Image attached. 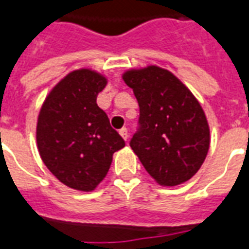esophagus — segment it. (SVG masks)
<instances>
[{"instance_id": "34e87169", "label": "esophagus", "mask_w": 249, "mask_h": 249, "mask_svg": "<svg viewBox=\"0 0 249 249\" xmlns=\"http://www.w3.org/2000/svg\"><path fill=\"white\" fill-rule=\"evenodd\" d=\"M120 135H121V137H123L125 141L128 140V136H129V133H128V129H126V128H121V129H120Z\"/></svg>"}]
</instances>
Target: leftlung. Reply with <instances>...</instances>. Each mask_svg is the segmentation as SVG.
Masks as SVG:
<instances>
[{"label": "left lung", "mask_w": 249, "mask_h": 249, "mask_svg": "<svg viewBox=\"0 0 249 249\" xmlns=\"http://www.w3.org/2000/svg\"><path fill=\"white\" fill-rule=\"evenodd\" d=\"M123 78L140 107L130 148L160 185L188 181L209 149V126L201 105L178 77L159 66L125 71Z\"/></svg>", "instance_id": "8db88e82"}]
</instances>
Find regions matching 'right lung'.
Listing matches in <instances>:
<instances>
[{"label":"right lung","mask_w":249,"mask_h":249,"mask_svg":"<svg viewBox=\"0 0 249 249\" xmlns=\"http://www.w3.org/2000/svg\"><path fill=\"white\" fill-rule=\"evenodd\" d=\"M107 78L89 69L64 77L52 89L37 123V145L48 169L73 189L93 191L125 141L110 126L97 94Z\"/></svg>","instance_id":"right-lung-1"}]
</instances>
